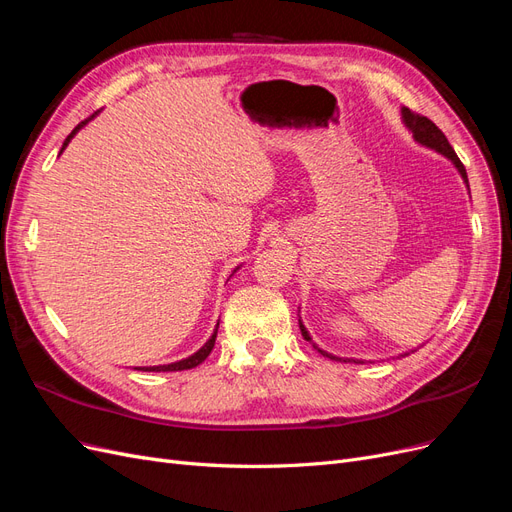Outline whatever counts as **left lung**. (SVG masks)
<instances>
[{"label": "left lung", "instance_id": "obj_1", "mask_svg": "<svg viewBox=\"0 0 512 512\" xmlns=\"http://www.w3.org/2000/svg\"><path fill=\"white\" fill-rule=\"evenodd\" d=\"M401 121H404V126L412 132V136H414V141L418 143V145H423V147H427V149H433L436 153H440V156H444V158H448L453 162V166L459 170V175H461V179H463V183H466V188L470 190V185H468V175H466V168H463V164H461V160L457 158V153H455V149L451 147V143H448V138L444 136V132L436 126V123H433L431 119H427V117H423V115H418V113H412L410 108H401ZM299 327H301V333H303V337L307 339L309 344H312L322 356H329L331 361H344V363H363V361H359V359H342V356H335V354H331V352H327V350H322V348H318L314 342H312V335L307 333V329H305V324H303V320L299 318ZM414 352V350H412ZM406 354H410V352H406ZM406 354H401V356H406Z\"/></svg>", "mask_w": 512, "mask_h": 512}]
</instances>
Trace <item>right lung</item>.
<instances>
[{"label":"right lung","instance_id":"add662e5","mask_svg":"<svg viewBox=\"0 0 512 512\" xmlns=\"http://www.w3.org/2000/svg\"><path fill=\"white\" fill-rule=\"evenodd\" d=\"M98 113H94V115H91V117H87L85 121H81L79 123V126H76L70 134H68V138H66V141H64V145H61V151H59V156H61V153H64V149L70 145V141H72V138L76 136V132H79L81 128H85L87 126V123L91 121V119H94ZM241 267V265H239ZM239 267L235 269V271H239ZM235 271H232V273H235ZM218 327H220V322L218 324H215V329H213V333H211V337L207 339V342H205V346L203 348H200V350H196L194 354H190L188 356V359H181V361H175V363H168V365H153V367H134V369H141V371H183V369H192V367H196V365H200V363H203L205 359H207V356L211 354V350H213V346H215V337H218Z\"/></svg>","mask_w":512,"mask_h":512}]
</instances>
